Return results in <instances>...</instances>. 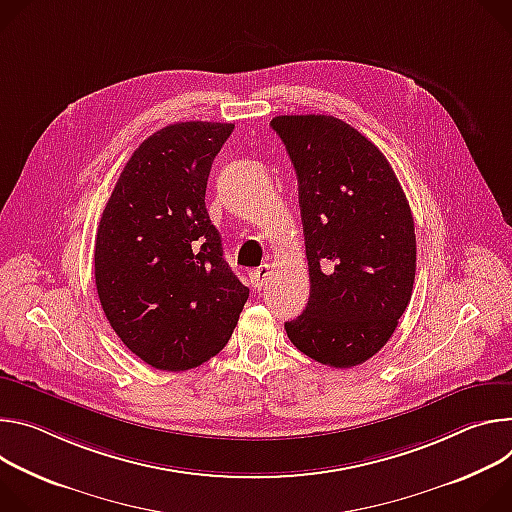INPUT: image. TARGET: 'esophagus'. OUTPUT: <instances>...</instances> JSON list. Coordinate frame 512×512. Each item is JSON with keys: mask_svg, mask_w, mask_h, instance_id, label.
<instances>
[{"mask_svg": "<svg viewBox=\"0 0 512 512\" xmlns=\"http://www.w3.org/2000/svg\"><path fill=\"white\" fill-rule=\"evenodd\" d=\"M270 274V264H260L258 268L252 270V282L256 289H262L266 285V278Z\"/></svg>", "mask_w": 512, "mask_h": 512, "instance_id": "obj_1", "label": "esophagus"}]
</instances>
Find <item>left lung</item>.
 Segmentation results:
<instances>
[{"instance_id":"obj_1","label":"left lung","mask_w":512,"mask_h":512,"mask_svg":"<svg viewBox=\"0 0 512 512\" xmlns=\"http://www.w3.org/2000/svg\"><path fill=\"white\" fill-rule=\"evenodd\" d=\"M299 183L311 293L285 323L297 350L352 368L388 342L415 282V223L386 156L333 116H276Z\"/></svg>"}]
</instances>
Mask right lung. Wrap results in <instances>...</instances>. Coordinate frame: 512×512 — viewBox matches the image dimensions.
Returning <instances> with one entry per match:
<instances>
[{"label":"right lung","mask_w":512,"mask_h":512,"mask_svg":"<svg viewBox=\"0 0 512 512\" xmlns=\"http://www.w3.org/2000/svg\"><path fill=\"white\" fill-rule=\"evenodd\" d=\"M232 132L217 122L154 132L126 162L97 227L103 313L158 370H189L223 350L250 295L205 207L213 158Z\"/></svg>","instance_id":"obj_1"}]
</instances>
